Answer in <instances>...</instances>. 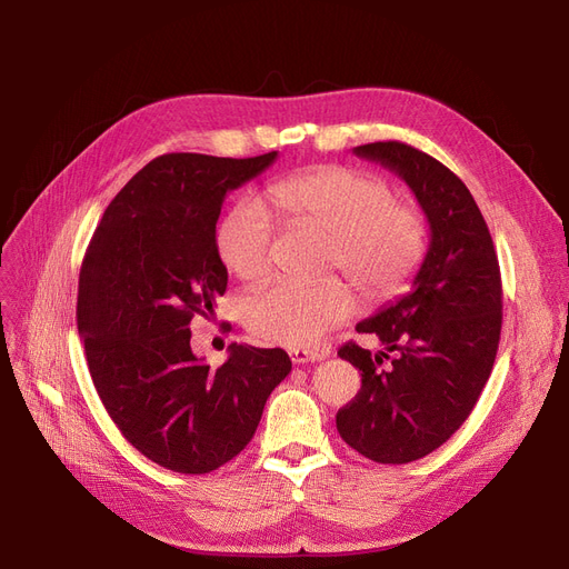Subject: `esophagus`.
<instances>
[{"label": "esophagus", "instance_id": "obj_1", "mask_svg": "<svg viewBox=\"0 0 569 569\" xmlns=\"http://www.w3.org/2000/svg\"><path fill=\"white\" fill-rule=\"evenodd\" d=\"M290 360H292L295 365L320 362V360H325V352H320V350H307V348H292V350H290Z\"/></svg>", "mask_w": 569, "mask_h": 569}]
</instances>
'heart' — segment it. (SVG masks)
<instances>
[{"instance_id":"obj_1","label":"heart","mask_w":569,"mask_h":569,"mask_svg":"<svg viewBox=\"0 0 569 569\" xmlns=\"http://www.w3.org/2000/svg\"><path fill=\"white\" fill-rule=\"evenodd\" d=\"M267 200L292 228L327 237V269H341L365 305H382L406 290L427 256L425 214L395 200L380 177L320 166L279 179L267 189ZM272 244V219L256 200L232 207L217 232L223 264L242 281L269 272ZM239 311L256 339L300 348L348 320L355 297L339 279L318 286L272 281L251 290Z\"/></svg>"}]
</instances>
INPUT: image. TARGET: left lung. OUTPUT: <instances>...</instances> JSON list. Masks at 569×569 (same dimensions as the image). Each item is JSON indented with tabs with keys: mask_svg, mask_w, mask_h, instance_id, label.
Listing matches in <instances>:
<instances>
[{
	"mask_svg": "<svg viewBox=\"0 0 569 569\" xmlns=\"http://www.w3.org/2000/svg\"><path fill=\"white\" fill-rule=\"evenodd\" d=\"M352 152L397 172L431 230L412 290L357 325L385 348H339L362 371V390L337 412L341 438L371 461L408 463L450 440L485 390L502 325L500 267L480 207L450 168L397 140Z\"/></svg>",
	"mask_w": 569,
	"mask_h": 569,
	"instance_id": "left-lung-1",
	"label": "left lung"
}]
</instances>
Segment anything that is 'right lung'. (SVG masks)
Segmentation results:
<instances>
[{
  "instance_id": "1",
  "label": "right lung",
  "mask_w": 569,
  "mask_h": 569,
  "mask_svg": "<svg viewBox=\"0 0 569 569\" xmlns=\"http://www.w3.org/2000/svg\"><path fill=\"white\" fill-rule=\"evenodd\" d=\"M274 159L157 157L108 204L80 267L76 318L97 392L136 450L172 472H212L242 452L292 369L286 350L242 343L209 369L189 327L228 286L226 193Z\"/></svg>"
}]
</instances>
